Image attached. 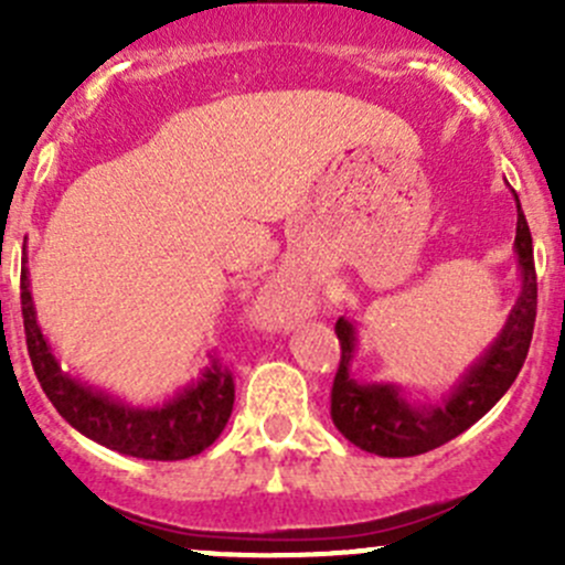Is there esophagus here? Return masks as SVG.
I'll use <instances>...</instances> for the list:
<instances>
[{
  "label": "esophagus",
  "mask_w": 565,
  "mask_h": 565,
  "mask_svg": "<svg viewBox=\"0 0 565 565\" xmlns=\"http://www.w3.org/2000/svg\"><path fill=\"white\" fill-rule=\"evenodd\" d=\"M270 311H273V317H278V319L292 317V306L287 303V295H284V292L278 295V298L270 303Z\"/></svg>",
  "instance_id": "1"
}]
</instances>
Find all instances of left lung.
<instances>
[{"instance_id": "obj_1", "label": "left lung", "mask_w": 565, "mask_h": 565, "mask_svg": "<svg viewBox=\"0 0 565 565\" xmlns=\"http://www.w3.org/2000/svg\"><path fill=\"white\" fill-rule=\"evenodd\" d=\"M516 199V259L522 273V292L511 309L505 328L492 341L487 352L478 358L476 366L454 385L451 396L443 404L415 407L404 398L398 385H366L352 377L350 366L355 358V324L341 317L335 322V335L341 344L339 372L330 391V418L335 429L352 443L377 457H418V454L440 448L461 431L470 429L478 418L500 402L525 363L530 339L535 324V284L533 237H530L520 196Z\"/></svg>"}]
</instances>
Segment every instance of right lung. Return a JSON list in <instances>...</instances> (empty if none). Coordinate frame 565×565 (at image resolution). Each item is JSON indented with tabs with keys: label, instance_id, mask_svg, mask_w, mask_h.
<instances>
[{
	"label": "right lung",
	"instance_id": "add662e5",
	"mask_svg": "<svg viewBox=\"0 0 565 565\" xmlns=\"http://www.w3.org/2000/svg\"><path fill=\"white\" fill-rule=\"evenodd\" d=\"M21 315L40 388L56 413L89 440L125 457L177 461L202 454L224 431L235 404V380L218 358L210 361L199 383L188 385L163 407H130L62 372L38 324L26 267H21Z\"/></svg>",
	"mask_w": 565,
	"mask_h": 565
}]
</instances>
